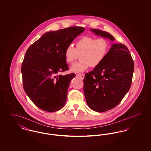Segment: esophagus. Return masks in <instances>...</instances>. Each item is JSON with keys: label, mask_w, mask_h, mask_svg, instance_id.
<instances>
[{"label": "esophagus", "mask_w": 151, "mask_h": 151, "mask_svg": "<svg viewBox=\"0 0 151 151\" xmlns=\"http://www.w3.org/2000/svg\"><path fill=\"white\" fill-rule=\"evenodd\" d=\"M77 76L81 79H83L84 78V74H78Z\"/></svg>", "instance_id": "1"}]
</instances>
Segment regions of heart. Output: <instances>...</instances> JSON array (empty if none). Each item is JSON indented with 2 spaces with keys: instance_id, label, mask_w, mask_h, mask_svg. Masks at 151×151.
<instances>
[{
  "instance_id": "b5f03b06",
  "label": "heart",
  "mask_w": 151,
  "mask_h": 151,
  "mask_svg": "<svg viewBox=\"0 0 151 151\" xmlns=\"http://www.w3.org/2000/svg\"><path fill=\"white\" fill-rule=\"evenodd\" d=\"M109 50V43L105 38L96 39L94 37L84 36L75 43V48L71 45L66 47L65 51V60L71 64L80 55L79 62L72 65L70 71L75 73L84 72L91 67H96L104 60Z\"/></svg>"
}]
</instances>
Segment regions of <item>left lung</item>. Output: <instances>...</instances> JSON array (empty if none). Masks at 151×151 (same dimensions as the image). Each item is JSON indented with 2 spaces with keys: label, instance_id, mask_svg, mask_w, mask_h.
I'll return each instance as SVG.
<instances>
[{
  "label": "left lung",
  "instance_id": "obj_1",
  "mask_svg": "<svg viewBox=\"0 0 151 151\" xmlns=\"http://www.w3.org/2000/svg\"><path fill=\"white\" fill-rule=\"evenodd\" d=\"M96 36L114 42L108 32L90 29ZM134 63L127 47L122 43H111L104 60L84 79V93L88 106L102 113L115 107L129 92Z\"/></svg>",
  "mask_w": 151,
  "mask_h": 151
}]
</instances>
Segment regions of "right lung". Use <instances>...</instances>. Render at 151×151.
<instances>
[{"label":"right lung","mask_w":151,"mask_h":151,"mask_svg":"<svg viewBox=\"0 0 151 151\" xmlns=\"http://www.w3.org/2000/svg\"><path fill=\"white\" fill-rule=\"evenodd\" d=\"M84 30L71 27L49 32L28 49L22 63L23 87L37 107L54 112L65 106L68 86L76 75L59 74L69 69L64 51Z\"/></svg>","instance_id":"obj_1"}]
</instances>
